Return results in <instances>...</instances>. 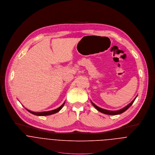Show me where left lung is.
Instances as JSON below:
<instances>
[{
    "instance_id": "1",
    "label": "left lung",
    "mask_w": 155,
    "mask_h": 155,
    "mask_svg": "<svg viewBox=\"0 0 155 155\" xmlns=\"http://www.w3.org/2000/svg\"><path fill=\"white\" fill-rule=\"evenodd\" d=\"M137 96H136V97L129 104H128L127 106L124 107L121 109H120V110H106V109H102V108H101V107L97 106V105H95L91 101V104H92L93 106H94L98 111H100V112H101V113H103V114H107V115H118V114H121V113H123V112H125V111L133 104V103L134 101H135V100H136V98H137Z\"/></svg>"
}]
</instances>
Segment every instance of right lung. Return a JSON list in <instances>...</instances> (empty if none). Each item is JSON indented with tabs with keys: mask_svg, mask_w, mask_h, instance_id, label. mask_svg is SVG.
I'll list each match as a JSON object with an SVG mask.
<instances>
[{
	"mask_svg": "<svg viewBox=\"0 0 155 155\" xmlns=\"http://www.w3.org/2000/svg\"><path fill=\"white\" fill-rule=\"evenodd\" d=\"M65 102H64V103H63V104H62V105L60 106L59 107H58L57 109H54V110H49V111L36 112L31 111V110H28V109H27L26 108H25V109H26L28 112H29L30 113L32 114H34V115H38V116H46V115H52V114H55V113L58 112V111H60V110H61V109H62L63 106H64V104H65Z\"/></svg>",
	"mask_w": 155,
	"mask_h": 155,
	"instance_id": "1",
	"label": "right lung"
}]
</instances>
